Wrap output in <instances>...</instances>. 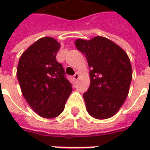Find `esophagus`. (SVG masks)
<instances>
[{
  "mask_svg": "<svg viewBox=\"0 0 150 150\" xmlns=\"http://www.w3.org/2000/svg\"><path fill=\"white\" fill-rule=\"evenodd\" d=\"M73 78H74V79H75V81H77L79 79V75L78 72H76L75 75H74V76H73Z\"/></svg>",
  "mask_w": 150,
  "mask_h": 150,
  "instance_id": "obj_1",
  "label": "esophagus"
}]
</instances>
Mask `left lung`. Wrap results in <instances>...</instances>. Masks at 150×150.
<instances>
[{"label": "left lung", "instance_id": "8db88e82", "mask_svg": "<svg viewBox=\"0 0 150 150\" xmlns=\"http://www.w3.org/2000/svg\"><path fill=\"white\" fill-rule=\"evenodd\" d=\"M76 48L88 60L91 83L83 94L88 112L96 119L110 118L128 96L132 77L126 52L104 37L77 39Z\"/></svg>", "mask_w": 150, "mask_h": 150}]
</instances>
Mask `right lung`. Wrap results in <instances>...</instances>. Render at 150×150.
<instances>
[{
    "label": "right lung",
    "instance_id": "add662e5",
    "mask_svg": "<svg viewBox=\"0 0 150 150\" xmlns=\"http://www.w3.org/2000/svg\"><path fill=\"white\" fill-rule=\"evenodd\" d=\"M59 48L54 38H40L21 54L17 70L21 92L29 105L48 119L62 113L72 91L62 65L56 60Z\"/></svg>",
    "mask_w": 150,
    "mask_h": 150
}]
</instances>
